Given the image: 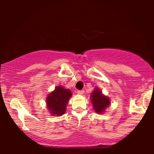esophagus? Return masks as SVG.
I'll use <instances>...</instances> for the list:
<instances>
[{
  "label": "esophagus",
  "mask_w": 154,
  "mask_h": 154,
  "mask_svg": "<svg viewBox=\"0 0 154 154\" xmlns=\"http://www.w3.org/2000/svg\"><path fill=\"white\" fill-rule=\"evenodd\" d=\"M84 93V91H77V94L82 95Z\"/></svg>",
  "instance_id": "34e87169"
}]
</instances>
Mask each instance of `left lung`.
<instances>
[{
    "mask_svg": "<svg viewBox=\"0 0 154 154\" xmlns=\"http://www.w3.org/2000/svg\"><path fill=\"white\" fill-rule=\"evenodd\" d=\"M91 102L94 110L98 114H102L106 109L110 105V99L107 96L102 94V91L98 88H95L91 93Z\"/></svg>",
    "mask_w": 154,
    "mask_h": 154,
    "instance_id": "left-lung-1",
    "label": "left lung"
}]
</instances>
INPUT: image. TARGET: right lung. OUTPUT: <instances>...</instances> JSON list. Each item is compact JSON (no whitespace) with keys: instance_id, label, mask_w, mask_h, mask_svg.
Returning <instances> with one entry per match:
<instances>
[{"instance_id":"obj_1","label":"right lung","mask_w":154,"mask_h":154,"mask_svg":"<svg viewBox=\"0 0 154 154\" xmlns=\"http://www.w3.org/2000/svg\"><path fill=\"white\" fill-rule=\"evenodd\" d=\"M70 90L63 86H57L54 91L49 93L46 98L48 110L52 116H61L66 110V105L72 97Z\"/></svg>"}]
</instances>
